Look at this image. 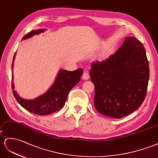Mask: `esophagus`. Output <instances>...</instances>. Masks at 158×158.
I'll use <instances>...</instances> for the list:
<instances>
[{"instance_id": "obj_1", "label": "esophagus", "mask_w": 158, "mask_h": 158, "mask_svg": "<svg viewBox=\"0 0 158 158\" xmlns=\"http://www.w3.org/2000/svg\"><path fill=\"white\" fill-rule=\"evenodd\" d=\"M82 79L84 80H88L89 79V73L87 71H84L82 76Z\"/></svg>"}]
</instances>
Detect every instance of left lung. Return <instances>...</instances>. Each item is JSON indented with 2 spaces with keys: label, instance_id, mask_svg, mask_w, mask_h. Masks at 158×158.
<instances>
[{
  "label": "left lung",
  "instance_id": "left-lung-1",
  "mask_svg": "<svg viewBox=\"0 0 158 158\" xmlns=\"http://www.w3.org/2000/svg\"><path fill=\"white\" fill-rule=\"evenodd\" d=\"M94 105L100 114L119 119L137 110L147 94L149 69L143 44L129 37L114 54L93 62Z\"/></svg>",
  "mask_w": 158,
  "mask_h": 158
}]
</instances>
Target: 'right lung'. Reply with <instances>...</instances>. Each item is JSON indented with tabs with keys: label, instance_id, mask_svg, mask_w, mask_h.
<instances>
[{
	"label": "right lung",
	"instance_id": "1",
	"mask_svg": "<svg viewBox=\"0 0 158 158\" xmlns=\"http://www.w3.org/2000/svg\"><path fill=\"white\" fill-rule=\"evenodd\" d=\"M46 29H40L33 30L27 33L22 39L25 40L33 37L35 35L44 33ZM16 52L12 64V89H15L13 83V66ZM83 69H79L74 71H69L64 69H60L55 79L53 85L50 87L46 93L34 99H25L20 97L15 90L13 91L15 98L18 103L34 114L46 115L51 114L61 109L65 103L69 92L81 80V76L83 75Z\"/></svg>",
	"mask_w": 158,
	"mask_h": 158
}]
</instances>
